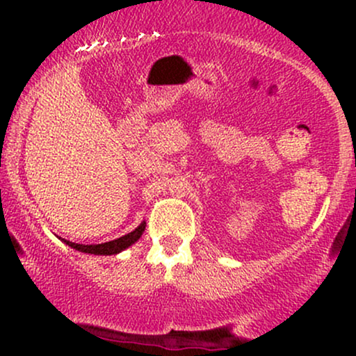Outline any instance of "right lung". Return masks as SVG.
Instances as JSON below:
<instances>
[{"instance_id":"obj_1","label":"right lung","mask_w":356,"mask_h":356,"mask_svg":"<svg viewBox=\"0 0 356 356\" xmlns=\"http://www.w3.org/2000/svg\"><path fill=\"white\" fill-rule=\"evenodd\" d=\"M144 231H145V222H142L136 231L129 232V234L122 236V238L108 241V243H104V244H75V243H70V241H65V243H67L68 246H72L73 249H76V251L90 252V254L110 256V254H117V252L124 251V249L132 246L136 241H138V238H140Z\"/></svg>"}]
</instances>
